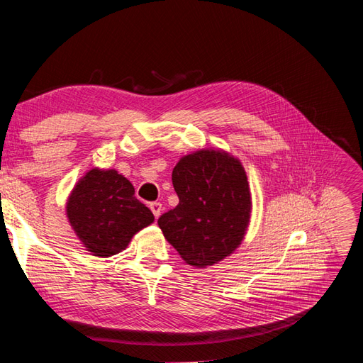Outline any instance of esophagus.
I'll list each match as a JSON object with an SVG mask.
<instances>
[{"label": "esophagus", "instance_id": "34e87169", "mask_svg": "<svg viewBox=\"0 0 363 363\" xmlns=\"http://www.w3.org/2000/svg\"><path fill=\"white\" fill-rule=\"evenodd\" d=\"M150 210L153 211L155 218H160L161 211H162V203L161 202H150Z\"/></svg>", "mask_w": 363, "mask_h": 363}]
</instances>
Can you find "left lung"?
Masks as SVG:
<instances>
[{"label":"left lung","instance_id":"1","mask_svg":"<svg viewBox=\"0 0 363 363\" xmlns=\"http://www.w3.org/2000/svg\"><path fill=\"white\" fill-rule=\"evenodd\" d=\"M172 182L179 203L161 215L157 225L184 261L206 267L233 253L252 213L240 162L224 152L201 150L176 164Z\"/></svg>","mask_w":363,"mask_h":363}]
</instances>
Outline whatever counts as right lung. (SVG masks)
<instances>
[{
	"instance_id": "1",
	"label": "right lung",
	"mask_w": 363,
	"mask_h": 363,
	"mask_svg": "<svg viewBox=\"0 0 363 363\" xmlns=\"http://www.w3.org/2000/svg\"><path fill=\"white\" fill-rule=\"evenodd\" d=\"M67 216L82 244L95 256L124 250L139 230L150 225L153 213L135 196V189L116 170H90L73 189Z\"/></svg>"
}]
</instances>
